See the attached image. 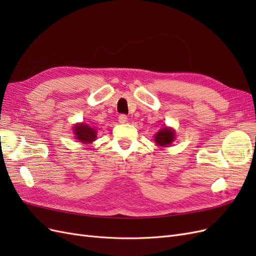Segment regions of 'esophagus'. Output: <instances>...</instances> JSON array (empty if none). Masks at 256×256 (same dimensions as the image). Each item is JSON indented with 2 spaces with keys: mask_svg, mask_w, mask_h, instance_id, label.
<instances>
[{
  "mask_svg": "<svg viewBox=\"0 0 256 256\" xmlns=\"http://www.w3.org/2000/svg\"><path fill=\"white\" fill-rule=\"evenodd\" d=\"M118 122H122V124L126 122H127V115H126V114H120V115L118 116Z\"/></svg>",
  "mask_w": 256,
  "mask_h": 256,
  "instance_id": "34e87169",
  "label": "esophagus"
}]
</instances>
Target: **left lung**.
Here are the masks:
<instances>
[{
    "mask_svg": "<svg viewBox=\"0 0 256 256\" xmlns=\"http://www.w3.org/2000/svg\"><path fill=\"white\" fill-rule=\"evenodd\" d=\"M174 138L175 136L173 130L168 128H164L159 131L156 136H154V141H156L158 145L166 147L168 144H171L173 142Z\"/></svg>",
    "mask_w": 256,
    "mask_h": 256,
    "instance_id": "left-lung-1",
    "label": "left lung"
}]
</instances>
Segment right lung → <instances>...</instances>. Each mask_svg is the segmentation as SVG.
<instances>
[{"label": "right lung", "instance_id": "1", "mask_svg": "<svg viewBox=\"0 0 256 256\" xmlns=\"http://www.w3.org/2000/svg\"><path fill=\"white\" fill-rule=\"evenodd\" d=\"M74 134L82 143H90L96 138V130L88 126L86 124H80L74 127Z\"/></svg>", "mask_w": 256, "mask_h": 256}]
</instances>
